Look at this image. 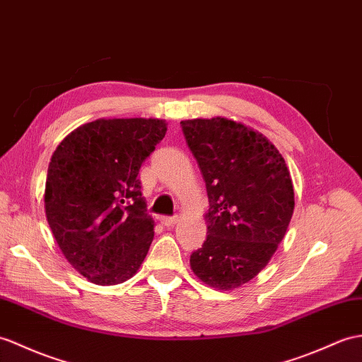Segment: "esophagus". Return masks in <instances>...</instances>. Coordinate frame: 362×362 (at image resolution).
<instances>
[{
  "label": "esophagus",
  "instance_id": "34e87169",
  "mask_svg": "<svg viewBox=\"0 0 362 362\" xmlns=\"http://www.w3.org/2000/svg\"><path fill=\"white\" fill-rule=\"evenodd\" d=\"M177 221H179L177 216H163V217H160V222L165 226H174L175 223H177Z\"/></svg>",
  "mask_w": 362,
  "mask_h": 362
}]
</instances>
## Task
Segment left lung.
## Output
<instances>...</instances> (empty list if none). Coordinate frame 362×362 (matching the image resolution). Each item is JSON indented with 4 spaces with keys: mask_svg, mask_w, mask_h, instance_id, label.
Instances as JSON below:
<instances>
[{
    "mask_svg": "<svg viewBox=\"0 0 362 362\" xmlns=\"http://www.w3.org/2000/svg\"><path fill=\"white\" fill-rule=\"evenodd\" d=\"M206 185V240L191 270L217 290H233L265 268L287 233L295 191L284 157L262 134L234 120L180 122Z\"/></svg>",
    "mask_w": 362,
    "mask_h": 362,
    "instance_id": "1",
    "label": "left lung"
}]
</instances>
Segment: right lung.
Listing matches in <instances>:
<instances>
[{
  "label": "right lung",
  "mask_w": 362,
  "mask_h": 362,
  "mask_svg": "<svg viewBox=\"0 0 362 362\" xmlns=\"http://www.w3.org/2000/svg\"><path fill=\"white\" fill-rule=\"evenodd\" d=\"M158 119H98L72 131L50 158L47 223L75 270L97 285L137 273L154 239L141 163L165 137Z\"/></svg>",
  "instance_id": "1"
}]
</instances>
